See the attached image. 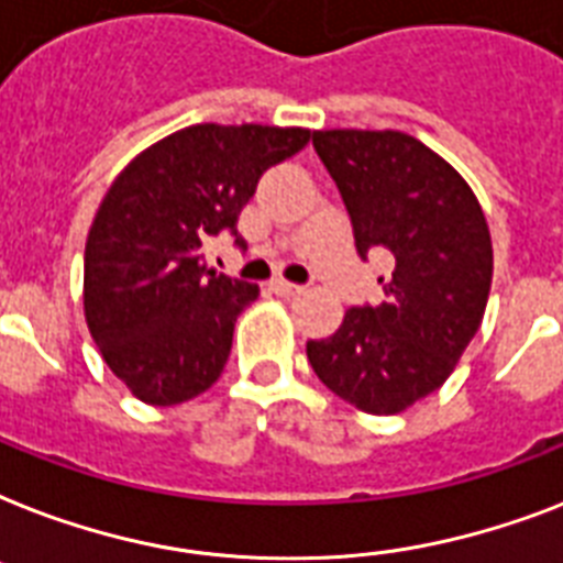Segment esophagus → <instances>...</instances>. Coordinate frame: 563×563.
<instances>
[{
  "instance_id": "esophagus-1",
  "label": "esophagus",
  "mask_w": 563,
  "mask_h": 563,
  "mask_svg": "<svg viewBox=\"0 0 563 563\" xmlns=\"http://www.w3.org/2000/svg\"><path fill=\"white\" fill-rule=\"evenodd\" d=\"M272 291H274V295H280V297H295V295H300V291H303V286H297V283H289V280H274Z\"/></svg>"
}]
</instances>
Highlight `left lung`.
I'll return each instance as SVG.
<instances>
[{
  "mask_svg": "<svg viewBox=\"0 0 563 563\" xmlns=\"http://www.w3.org/2000/svg\"><path fill=\"white\" fill-rule=\"evenodd\" d=\"M314 153L353 222L355 251H387L385 300L350 306L306 355L329 390L390 416L440 390L472 344L492 286V236L465 178L405 132L327 130Z\"/></svg>",
  "mask_w": 563,
  "mask_h": 563,
  "instance_id": "1",
  "label": "left lung"
}]
</instances>
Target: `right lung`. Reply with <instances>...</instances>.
<instances>
[{
	"mask_svg": "<svg viewBox=\"0 0 563 563\" xmlns=\"http://www.w3.org/2000/svg\"><path fill=\"white\" fill-rule=\"evenodd\" d=\"M309 144L300 126L196 123L132 158L86 240V323L109 369L141 401L170 408L225 369L254 283L208 268L205 245L231 234L260 176Z\"/></svg>",
	"mask_w": 563,
	"mask_h": 563,
	"instance_id": "1",
	"label": "right lung"
}]
</instances>
